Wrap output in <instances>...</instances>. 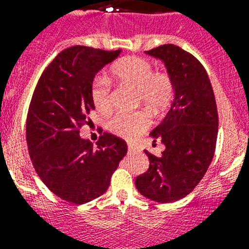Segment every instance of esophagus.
<instances>
[{
  "instance_id": "34e87169",
  "label": "esophagus",
  "mask_w": 249,
  "mask_h": 249,
  "mask_svg": "<svg viewBox=\"0 0 249 249\" xmlns=\"http://www.w3.org/2000/svg\"><path fill=\"white\" fill-rule=\"evenodd\" d=\"M136 149H137V148H136V147H135V146H133V144L128 143V151H129V152H135V151H136Z\"/></svg>"
}]
</instances>
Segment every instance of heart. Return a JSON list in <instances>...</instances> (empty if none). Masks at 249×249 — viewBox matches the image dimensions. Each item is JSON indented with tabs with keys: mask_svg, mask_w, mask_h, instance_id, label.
<instances>
[{
	"mask_svg": "<svg viewBox=\"0 0 249 249\" xmlns=\"http://www.w3.org/2000/svg\"><path fill=\"white\" fill-rule=\"evenodd\" d=\"M112 74L123 85L136 89V101L152 112L163 111L172 102L175 85L166 72H153V65L141 57H126L112 67ZM92 101L98 112L106 113L112 107L111 83L101 77L92 86ZM149 126L146 112L117 113L107 121V128L113 135L132 140Z\"/></svg>",
	"mask_w": 249,
	"mask_h": 249,
	"instance_id": "obj_1",
	"label": "heart"
}]
</instances>
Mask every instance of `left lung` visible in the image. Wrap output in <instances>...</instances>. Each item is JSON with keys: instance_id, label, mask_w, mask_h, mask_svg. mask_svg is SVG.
Wrapping results in <instances>:
<instances>
[{"instance_id": "8db88e82", "label": "left lung", "mask_w": 249, "mask_h": 249, "mask_svg": "<svg viewBox=\"0 0 249 249\" xmlns=\"http://www.w3.org/2000/svg\"><path fill=\"white\" fill-rule=\"evenodd\" d=\"M146 53L164 63L175 94L166 117L149 133L166 149L160 157L144 151L149 168L136 178V188L152 201L169 203L192 192L206 175L214 155L218 113L208 74L195 56L171 43Z\"/></svg>"}]
</instances>
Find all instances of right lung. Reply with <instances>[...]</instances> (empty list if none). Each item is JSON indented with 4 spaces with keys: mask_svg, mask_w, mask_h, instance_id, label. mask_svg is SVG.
<instances>
[{
    "mask_svg": "<svg viewBox=\"0 0 249 249\" xmlns=\"http://www.w3.org/2000/svg\"><path fill=\"white\" fill-rule=\"evenodd\" d=\"M121 52L66 48L46 68L32 96L26 124L32 164L51 192L74 204L102 196L127 153L126 142L111 133L105 132L97 146L80 137L94 111V76Z\"/></svg>",
    "mask_w": 249,
    "mask_h": 249,
    "instance_id": "add662e5",
    "label": "right lung"
}]
</instances>
